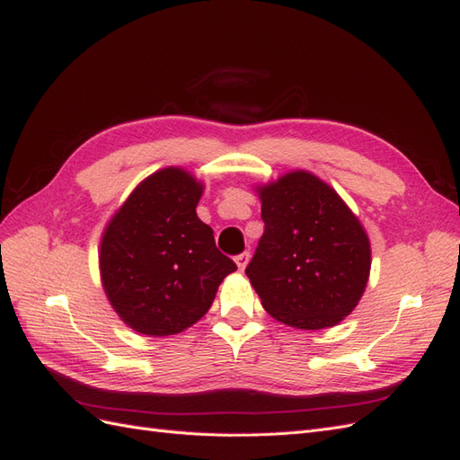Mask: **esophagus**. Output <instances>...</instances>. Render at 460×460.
<instances>
[{
  "label": "esophagus",
  "instance_id": "obj_1",
  "mask_svg": "<svg viewBox=\"0 0 460 460\" xmlns=\"http://www.w3.org/2000/svg\"><path fill=\"white\" fill-rule=\"evenodd\" d=\"M249 252H243V253H240V255H235V264H238V269L240 270H243L245 267H247V262H249Z\"/></svg>",
  "mask_w": 460,
  "mask_h": 460
}]
</instances>
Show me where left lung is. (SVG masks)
<instances>
[{
    "label": "left lung",
    "mask_w": 460,
    "mask_h": 460,
    "mask_svg": "<svg viewBox=\"0 0 460 460\" xmlns=\"http://www.w3.org/2000/svg\"><path fill=\"white\" fill-rule=\"evenodd\" d=\"M264 232L245 274L264 311L301 330L336 326L370 274L365 228L336 190L307 171L259 188Z\"/></svg>",
    "instance_id": "obj_1"
}]
</instances>
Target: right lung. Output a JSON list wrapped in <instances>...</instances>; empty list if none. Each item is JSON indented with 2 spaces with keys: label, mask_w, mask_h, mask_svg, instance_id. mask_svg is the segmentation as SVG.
Returning a JSON list of instances; mask_svg holds the SVG:
<instances>
[{
  "label": "right lung",
  "mask_w": 460,
  "mask_h": 460,
  "mask_svg": "<svg viewBox=\"0 0 460 460\" xmlns=\"http://www.w3.org/2000/svg\"><path fill=\"white\" fill-rule=\"evenodd\" d=\"M203 184L178 166L147 176L107 225L100 270L117 314L146 336H172L211 309L235 262L196 207Z\"/></svg>",
  "instance_id": "obj_1"
}]
</instances>
